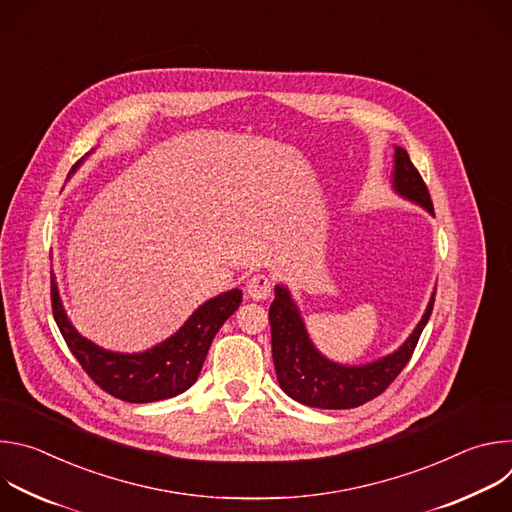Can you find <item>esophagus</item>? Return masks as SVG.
I'll use <instances>...</instances> for the list:
<instances>
[{"mask_svg": "<svg viewBox=\"0 0 512 512\" xmlns=\"http://www.w3.org/2000/svg\"><path fill=\"white\" fill-rule=\"evenodd\" d=\"M271 291H273V281L263 273H257L247 281V296L257 302L267 300L271 296Z\"/></svg>", "mask_w": 512, "mask_h": 512, "instance_id": "34e87169", "label": "esophagus"}]
</instances>
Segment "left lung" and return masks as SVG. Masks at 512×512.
Returning a JSON list of instances; mask_svg holds the SVG:
<instances>
[{
	"instance_id": "8db88e82",
	"label": "left lung",
	"mask_w": 512,
	"mask_h": 512,
	"mask_svg": "<svg viewBox=\"0 0 512 512\" xmlns=\"http://www.w3.org/2000/svg\"><path fill=\"white\" fill-rule=\"evenodd\" d=\"M393 188L403 198L433 214L429 190L403 148H395ZM433 302L435 291L421 322L393 354L369 364H360V367H344V364L328 360L314 346L306 332L300 310L291 300L289 289L275 285V300L269 306V324L271 352L279 387L291 399L318 409H352L373 401L405 369L431 316Z\"/></svg>"
}]
</instances>
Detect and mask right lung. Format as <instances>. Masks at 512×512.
<instances>
[{
    "label": "right lung",
    "mask_w": 512,
    "mask_h": 512,
    "mask_svg": "<svg viewBox=\"0 0 512 512\" xmlns=\"http://www.w3.org/2000/svg\"><path fill=\"white\" fill-rule=\"evenodd\" d=\"M83 160L72 166L70 174L77 172ZM50 298L56 326L85 373L121 401L152 403L176 397L196 383L212 338L239 308L243 294L241 289H231L204 302L174 336L135 354L111 352L81 336L64 314L54 277H50Z\"/></svg>",
    "instance_id": "obj_1"
}]
</instances>
